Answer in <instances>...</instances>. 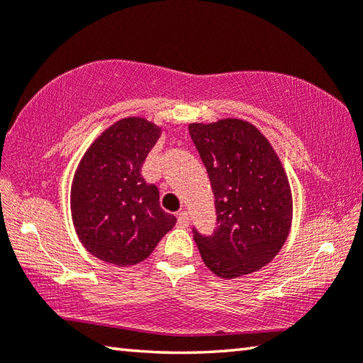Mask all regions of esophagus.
<instances>
[{"label":"esophagus","instance_id":"obj_1","mask_svg":"<svg viewBox=\"0 0 363 363\" xmlns=\"http://www.w3.org/2000/svg\"><path fill=\"white\" fill-rule=\"evenodd\" d=\"M177 224H179V227L189 225V213L187 211H181L179 214H177Z\"/></svg>","mask_w":363,"mask_h":363}]
</instances>
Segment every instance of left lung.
I'll return each instance as SVG.
<instances>
[{
	"label": "left lung",
	"mask_w": 363,
	"mask_h": 363,
	"mask_svg": "<svg viewBox=\"0 0 363 363\" xmlns=\"http://www.w3.org/2000/svg\"><path fill=\"white\" fill-rule=\"evenodd\" d=\"M189 133L216 205L211 235L194 227L201 259L223 279L259 270L284 247L291 225V190L277 153L243 120L190 123Z\"/></svg>",
	"instance_id": "obj_1"
}]
</instances>
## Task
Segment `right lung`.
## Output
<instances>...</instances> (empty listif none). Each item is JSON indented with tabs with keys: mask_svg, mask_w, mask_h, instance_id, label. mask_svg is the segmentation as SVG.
I'll use <instances>...</instances> for the list:
<instances>
[{
	"mask_svg": "<svg viewBox=\"0 0 363 363\" xmlns=\"http://www.w3.org/2000/svg\"><path fill=\"white\" fill-rule=\"evenodd\" d=\"M162 130L139 116L107 128L79 162L72 184V219L91 255L115 266L149 256L176 218L162 210L157 186L140 174Z\"/></svg>",
	"mask_w": 363,
	"mask_h": 363,
	"instance_id": "obj_1",
	"label": "right lung"
}]
</instances>
